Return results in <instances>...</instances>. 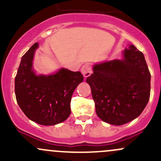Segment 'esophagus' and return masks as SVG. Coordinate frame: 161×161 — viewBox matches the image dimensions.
<instances>
[{
  "label": "esophagus",
  "instance_id": "34e87169",
  "mask_svg": "<svg viewBox=\"0 0 161 161\" xmlns=\"http://www.w3.org/2000/svg\"><path fill=\"white\" fill-rule=\"evenodd\" d=\"M81 72L85 78L89 77L92 74V68L89 64H85L81 68Z\"/></svg>",
  "mask_w": 161,
  "mask_h": 161
}]
</instances>
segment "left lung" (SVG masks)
Returning <instances> with one entry per match:
<instances>
[{
    "label": "left lung",
    "instance_id": "8db88e82",
    "mask_svg": "<svg viewBox=\"0 0 161 161\" xmlns=\"http://www.w3.org/2000/svg\"><path fill=\"white\" fill-rule=\"evenodd\" d=\"M122 54V59L95 64L93 73L86 79L97 115L114 125L138 117L151 92V73L144 54L134 45L124 49Z\"/></svg>",
    "mask_w": 161,
    "mask_h": 161
}]
</instances>
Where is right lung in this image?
Returning a JSON list of instances; mask_svg holds the SVG:
<instances>
[{
  "label": "right lung",
  "instance_id": "obj_1",
  "mask_svg": "<svg viewBox=\"0 0 161 161\" xmlns=\"http://www.w3.org/2000/svg\"><path fill=\"white\" fill-rule=\"evenodd\" d=\"M35 43L21 58L15 77V95L19 106L31 121L55 125L70 115L72 95L83 75L61 68L50 75H36L33 68Z\"/></svg>",
  "mask_w": 161,
  "mask_h": 161
}]
</instances>
